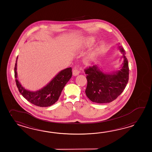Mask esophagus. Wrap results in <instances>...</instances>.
I'll return each instance as SVG.
<instances>
[{"instance_id":"esophagus-1","label":"esophagus","mask_w":152,"mask_h":152,"mask_svg":"<svg viewBox=\"0 0 152 152\" xmlns=\"http://www.w3.org/2000/svg\"><path fill=\"white\" fill-rule=\"evenodd\" d=\"M79 73H80V71L78 70L77 68L75 67L73 69V70H72V75H73V76H77L79 74Z\"/></svg>"}]
</instances>
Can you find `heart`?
Returning a JSON list of instances; mask_svg holds the SVG:
<instances>
[{"instance_id":"1","label":"heart","mask_w":152,"mask_h":152,"mask_svg":"<svg viewBox=\"0 0 152 152\" xmlns=\"http://www.w3.org/2000/svg\"><path fill=\"white\" fill-rule=\"evenodd\" d=\"M96 42V40L94 37H89L84 39L82 41L83 46L86 48L93 46ZM104 47L103 44H101L99 46L95 47L94 49L89 52L88 53L85 55L83 58V61L85 64H91L96 59L99 55L101 53V51Z\"/></svg>"}]
</instances>
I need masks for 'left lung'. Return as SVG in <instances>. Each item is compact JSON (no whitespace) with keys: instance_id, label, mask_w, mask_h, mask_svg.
Here are the masks:
<instances>
[{"instance_id":"left-lung-1","label":"left lung","mask_w":152,"mask_h":152,"mask_svg":"<svg viewBox=\"0 0 152 152\" xmlns=\"http://www.w3.org/2000/svg\"><path fill=\"white\" fill-rule=\"evenodd\" d=\"M118 49L122 53L121 60L123 59L119 70L106 72L97 65L85 70L87 80L85 92L92 102L104 104L115 100L121 94L128 82V61L123 47L118 46Z\"/></svg>"}]
</instances>
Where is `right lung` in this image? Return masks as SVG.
<instances>
[{"mask_svg":"<svg viewBox=\"0 0 152 152\" xmlns=\"http://www.w3.org/2000/svg\"><path fill=\"white\" fill-rule=\"evenodd\" d=\"M17 56L15 66V77L17 88L20 94L28 101L40 107H48L58 101L65 84L72 76L71 68L61 70L44 87L37 91H31L23 87L18 80Z\"/></svg>","mask_w":152,"mask_h":152,"instance_id":"obj_1","label":"right lung"}]
</instances>
